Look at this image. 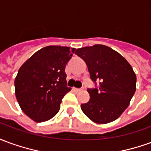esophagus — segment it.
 <instances>
[{
	"label": "esophagus",
	"mask_w": 151,
	"mask_h": 151,
	"mask_svg": "<svg viewBox=\"0 0 151 151\" xmlns=\"http://www.w3.org/2000/svg\"><path fill=\"white\" fill-rule=\"evenodd\" d=\"M73 91H75V92H80V91H82V89L75 88V87H74V88H73Z\"/></svg>",
	"instance_id": "obj_1"
}]
</instances>
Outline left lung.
Segmentation results:
<instances>
[{"mask_svg": "<svg viewBox=\"0 0 151 151\" xmlns=\"http://www.w3.org/2000/svg\"><path fill=\"white\" fill-rule=\"evenodd\" d=\"M75 54L85 60L92 81H100L99 88L87 90L91 98L81 105L82 111L96 124L116 120L136 91L137 78L132 66L116 51L102 44L78 48Z\"/></svg>", "mask_w": 151, "mask_h": 151, "instance_id": "8db88e82", "label": "left lung"}]
</instances>
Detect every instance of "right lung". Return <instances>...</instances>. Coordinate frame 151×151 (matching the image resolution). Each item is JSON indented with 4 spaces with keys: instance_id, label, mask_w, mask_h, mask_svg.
Returning <instances> with one entry per match:
<instances>
[{
    "instance_id": "add662e5",
    "label": "right lung",
    "mask_w": 151,
    "mask_h": 151,
    "mask_svg": "<svg viewBox=\"0 0 151 151\" xmlns=\"http://www.w3.org/2000/svg\"><path fill=\"white\" fill-rule=\"evenodd\" d=\"M75 48L47 46L34 53L18 69L15 95L22 111L35 122L52 119L71 88L66 86V64Z\"/></svg>"
}]
</instances>
